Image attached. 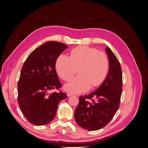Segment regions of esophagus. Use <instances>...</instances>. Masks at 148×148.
I'll list each match as a JSON object with an SVG mask.
<instances>
[{
  "mask_svg": "<svg viewBox=\"0 0 148 148\" xmlns=\"http://www.w3.org/2000/svg\"><path fill=\"white\" fill-rule=\"evenodd\" d=\"M71 96H73V94L72 93H71V92H68V93H67V96H68V97H70Z\"/></svg>",
  "mask_w": 148,
  "mask_h": 148,
  "instance_id": "34e87169",
  "label": "esophagus"
}]
</instances>
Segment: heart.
Instances as JSON below:
<instances>
[{
	"instance_id": "obj_1",
	"label": "heart",
	"mask_w": 148,
	"mask_h": 148,
	"mask_svg": "<svg viewBox=\"0 0 148 148\" xmlns=\"http://www.w3.org/2000/svg\"><path fill=\"white\" fill-rule=\"evenodd\" d=\"M109 68V62L104 53L88 46H78L65 55L58 57L56 69L60 77L69 81L77 73L79 75L65 84L66 91L80 93L101 84L105 79Z\"/></svg>"
}]
</instances>
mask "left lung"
I'll use <instances>...</instances> for the list:
<instances>
[{"label":"left lung","instance_id":"1","mask_svg":"<svg viewBox=\"0 0 148 148\" xmlns=\"http://www.w3.org/2000/svg\"><path fill=\"white\" fill-rule=\"evenodd\" d=\"M106 52L109 62L107 77L96 91L79 97V104L74 114L79 126L90 131L104 127L112 119L119 108L122 92L120 62L109 47H106Z\"/></svg>","mask_w":148,"mask_h":148}]
</instances>
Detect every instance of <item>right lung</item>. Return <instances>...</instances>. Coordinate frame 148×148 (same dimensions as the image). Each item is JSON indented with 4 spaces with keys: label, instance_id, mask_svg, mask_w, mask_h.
<instances>
[{
    "label": "right lung",
    "instance_id": "1",
    "mask_svg": "<svg viewBox=\"0 0 148 148\" xmlns=\"http://www.w3.org/2000/svg\"><path fill=\"white\" fill-rule=\"evenodd\" d=\"M67 46L48 41L31 52L22 67L18 83V102L22 113L30 123L46 125L54 119L57 106L66 97V93L54 92L62 86L56 70V63Z\"/></svg>",
    "mask_w": 148,
    "mask_h": 148
}]
</instances>
